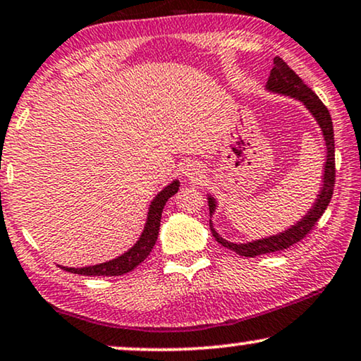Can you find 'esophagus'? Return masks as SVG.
<instances>
[{
  "label": "esophagus",
  "instance_id": "obj_1",
  "mask_svg": "<svg viewBox=\"0 0 361 361\" xmlns=\"http://www.w3.org/2000/svg\"><path fill=\"white\" fill-rule=\"evenodd\" d=\"M183 173L190 181H198L200 178L203 176V168H201L198 163H188V165L185 166Z\"/></svg>",
  "mask_w": 361,
  "mask_h": 361
}]
</instances>
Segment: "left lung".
Returning <instances> with one entry per match:
<instances>
[{
	"label": "left lung",
	"mask_w": 361,
	"mask_h": 361,
	"mask_svg": "<svg viewBox=\"0 0 361 361\" xmlns=\"http://www.w3.org/2000/svg\"><path fill=\"white\" fill-rule=\"evenodd\" d=\"M267 90L277 94L290 95V97L299 99L302 104L309 109V112L314 115L317 123L320 125L322 133H324L325 145H326V160H325V168H324V185H322L320 193L317 195L315 204L312 206V209L307 213L304 218H302L299 223L292 226L284 233H279L276 236L257 239V241L246 243V244H234L228 243L216 233L213 228V223L209 219V228L211 233L216 241H218L221 246L231 249L239 256L244 257H256L261 256V254L267 252H277L282 251V249L290 247L292 244L299 243L300 239H304L307 234L314 229L317 221L322 218V214L325 213L326 206H329L331 195H334V186H335V142H334V123H331V117L329 109L325 107L324 102L317 97V94L310 87H307L304 80L300 79L299 75L295 74L294 71L290 69L289 66L286 64L281 57H274V66L271 71V75H269L267 80ZM209 204V214L214 213L216 209V201L208 198Z\"/></svg>",
	"instance_id": "obj_1"
}]
</instances>
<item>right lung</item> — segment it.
Instances as JSON below:
<instances>
[{"instance_id": "obj_1", "label": "right lung", "mask_w": 361, "mask_h": 361, "mask_svg": "<svg viewBox=\"0 0 361 361\" xmlns=\"http://www.w3.org/2000/svg\"><path fill=\"white\" fill-rule=\"evenodd\" d=\"M178 190H180V183H178V181H173L171 185H168L165 190H161L160 193L155 196V200H153L150 204V209H148L147 224L140 239H138L135 246L128 249V251L122 254V256L114 259V261L97 264V266L77 267V269L61 266V269H64V271L72 272V274H80V276H122V274L133 271L138 264L145 261L148 254L152 252L153 246H155L158 239V231H160L163 208H165L166 201L170 200Z\"/></svg>"}]
</instances>
